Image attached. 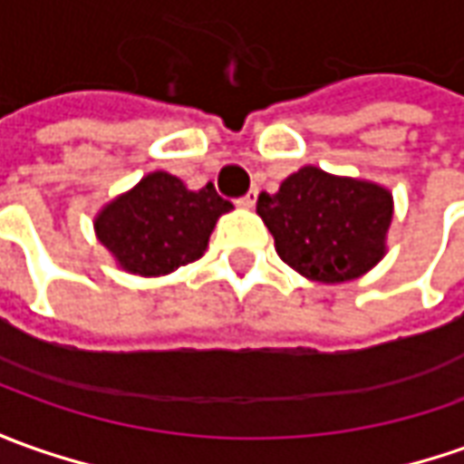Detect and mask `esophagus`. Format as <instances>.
I'll use <instances>...</instances> for the list:
<instances>
[{"label":"esophagus","mask_w":464,"mask_h":464,"mask_svg":"<svg viewBox=\"0 0 464 464\" xmlns=\"http://www.w3.org/2000/svg\"><path fill=\"white\" fill-rule=\"evenodd\" d=\"M256 200H258V190L254 188V190H248L244 198L238 200V206H241V208H254V206H256Z\"/></svg>","instance_id":"34e87169"}]
</instances>
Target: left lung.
I'll use <instances>...</instances> for the list:
<instances>
[{
	"label": "left lung",
	"mask_w": 464,
	"mask_h": 464,
	"mask_svg": "<svg viewBox=\"0 0 464 464\" xmlns=\"http://www.w3.org/2000/svg\"><path fill=\"white\" fill-rule=\"evenodd\" d=\"M256 213L285 264L312 282L340 285L383 258L393 198L376 182L307 165L289 175L279 192H261Z\"/></svg>",
	"instance_id": "obj_1"
}]
</instances>
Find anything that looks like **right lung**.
Listing matches in <instances>:
<instances>
[{"mask_svg":"<svg viewBox=\"0 0 464 464\" xmlns=\"http://www.w3.org/2000/svg\"><path fill=\"white\" fill-rule=\"evenodd\" d=\"M231 208L210 182L188 190L157 169L101 208L93 228L124 272L162 276L203 256L216 220Z\"/></svg>","mask_w":464,"mask_h":464,"instance_id":"right-lung-1","label":"right lung"}]
</instances>
